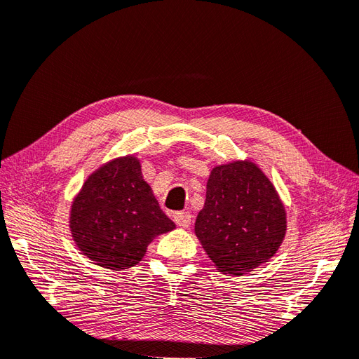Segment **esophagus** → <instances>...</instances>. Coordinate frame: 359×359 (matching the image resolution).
Segmentation results:
<instances>
[{
  "instance_id": "esophagus-1",
  "label": "esophagus",
  "mask_w": 359,
  "mask_h": 359,
  "mask_svg": "<svg viewBox=\"0 0 359 359\" xmlns=\"http://www.w3.org/2000/svg\"><path fill=\"white\" fill-rule=\"evenodd\" d=\"M174 221L177 222L178 226L181 228H189L191 224V213L190 212H177L174 215Z\"/></svg>"
}]
</instances>
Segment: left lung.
I'll list each match as a JSON object with an SVG mask.
<instances>
[{
  "label": "left lung",
  "mask_w": 359,
  "mask_h": 359,
  "mask_svg": "<svg viewBox=\"0 0 359 359\" xmlns=\"http://www.w3.org/2000/svg\"><path fill=\"white\" fill-rule=\"evenodd\" d=\"M285 229L281 198L256 163L234 161L210 170L194 233L219 272L243 276L268 262Z\"/></svg>",
  "instance_id": "obj_1"
}]
</instances>
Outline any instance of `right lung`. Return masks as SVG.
Instances as JSON below:
<instances>
[{"mask_svg": "<svg viewBox=\"0 0 359 359\" xmlns=\"http://www.w3.org/2000/svg\"><path fill=\"white\" fill-rule=\"evenodd\" d=\"M69 226L75 245L95 265L111 271L135 266L154 237L172 222L141 174L135 156L116 157L85 180L72 202Z\"/></svg>", "mask_w": 359, "mask_h": 359, "instance_id": "add662e5", "label": "right lung"}]
</instances>
